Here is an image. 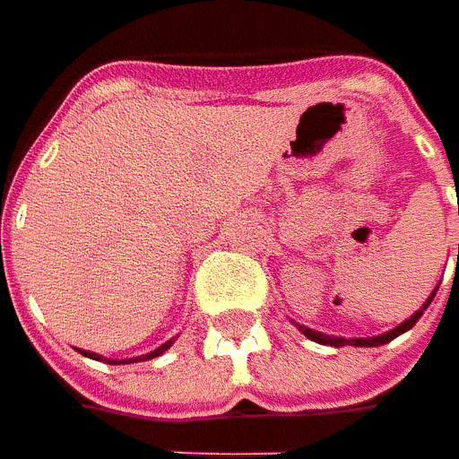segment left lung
<instances>
[{"label": "left lung", "mask_w": 459, "mask_h": 459, "mask_svg": "<svg viewBox=\"0 0 459 459\" xmlns=\"http://www.w3.org/2000/svg\"><path fill=\"white\" fill-rule=\"evenodd\" d=\"M457 265H459V247H457ZM439 289V286H437ZM437 289L432 291V296L421 304V308L416 311V314H411L406 322H401L398 326H394L391 332H383V334H376V337H350V340H344V337H332V334H325V332H316V329H308V326L304 325H293L299 326V332L301 334H307L308 340L311 342H319V344H332V347H344V344H352V347H378V344H385V342H391V340H396L398 334H403V332H409L411 326L421 319V314L427 311V307L432 304V299H434V293H437Z\"/></svg>", "instance_id": "left-lung-1"}]
</instances>
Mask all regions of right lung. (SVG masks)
<instances>
[{"mask_svg":"<svg viewBox=\"0 0 459 459\" xmlns=\"http://www.w3.org/2000/svg\"><path fill=\"white\" fill-rule=\"evenodd\" d=\"M170 344H173V340H168L166 344H160L158 350H152V352H148V355H140V358H130V360H109V362H137V360H143V358H145V360H152V358L163 355V352H166ZM83 355H86V358H91V360H101V355H97V352H89V350H83Z\"/></svg>","mask_w":459,"mask_h":459,"instance_id":"add662e5","label":"right lung"}]
</instances>
